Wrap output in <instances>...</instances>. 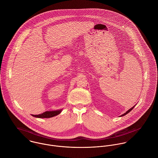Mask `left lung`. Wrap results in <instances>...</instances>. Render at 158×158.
Listing matches in <instances>:
<instances>
[{
	"label": "left lung",
	"mask_w": 158,
	"mask_h": 158,
	"mask_svg": "<svg viewBox=\"0 0 158 158\" xmlns=\"http://www.w3.org/2000/svg\"><path fill=\"white\" fill-rule=\"evenodd\" d=\"M135 106H133V107H132V108H131V109H130V110H128V111H127V112H126V113H124V114H122V115H120V117H122V116H124V115H126V114H128V113H130V111H131V110H133V108H135Z\"/></svg>",
	"instance_id": "1"
}]
</instances>
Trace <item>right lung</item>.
<instances>
[{"label": "right lung", "instance_id": "obj_1", "mask_svg": "<svg viewBox=\"0 0 158 158\" xmlns=\"http://www.w3.org/2000/svg\"><path fill=\"white\" fill-rule=\"evenodd\" d=\"M63 109L61 110H55V111H45L44 113L41 114H38V115H31L32 116L36 117V118H50V117H53L54 116H56L57 115H58L59 114L61 113Z\"/></svg>", "mask_w": 158, "mask_h": 158}]
</instances>
